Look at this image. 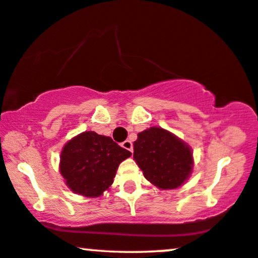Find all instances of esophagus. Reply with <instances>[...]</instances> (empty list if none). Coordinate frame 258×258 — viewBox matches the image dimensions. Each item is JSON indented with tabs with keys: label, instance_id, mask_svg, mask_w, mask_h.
<instances>
[{
	"label": "esophagus",
	"instance_id": "esophagus-1",
	"mask_svg": "<svg viewBox=\"0 0 258 258\" xmlns=\"http://www.w3.org/2000/svg\"><path fill=\"white\" fill-rule=\"evenodd\" d=\"M122 147L124 148V149L132 151V153H133V142H132V141H129V140L124 141V142L122 143Z\"/></svg>",
	"mask_w": 258,
	"mask_h": 258
}]
</instances>
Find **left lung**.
<instances>
[{
  "label": "left lung",
  "instance_id": "8db88e82",
  "mask_svg": "<svg viewBox=\"0 0 258 258\" xmlns=\"http://www.w3.org/2000/svg\"><path fill=\"white\" fill-rule=\"evenodd\" d=\"M134 160L144 177L158 189H176L192 171L191 148L160 126L139 133L134 142Z\"/></svg>",
  "mask_w": 258,
  "mask_h": 258
}]
</instances>
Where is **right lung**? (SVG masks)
Returning a JSON list of instances; mask_svg holds the SVG:
<instances>
[{"instance_id":"right-lung-1","label":"right lung","mask_w":258,"mask_h":258,"mask_svg":"<svg viewBox=\"0 0 258 258\" xmlns=\"http://www.w3.org/2000/svg\"><path fill=\"white\" fill-rule=\"evenodd\" d=\"M130 156L111 137L84 132L63 147L59 172L72 191L98 197L112 184L119 163Z\"/></svg>"}]
</instances>
